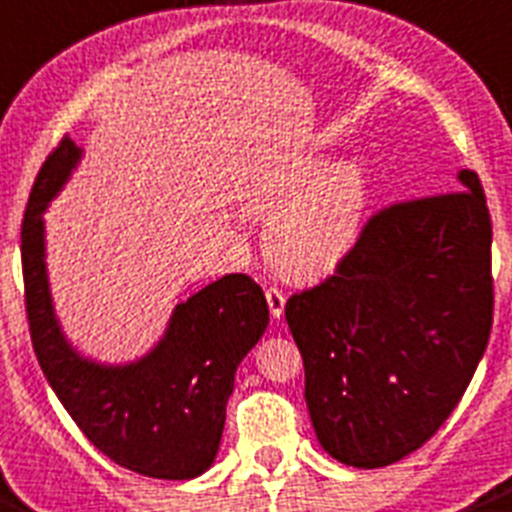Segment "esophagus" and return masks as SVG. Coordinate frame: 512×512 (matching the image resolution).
<instances>
[{"label":"esophagus","instance_id":"1","mask_svg":"<svg viewBox=\"0 0 512 512\" xmlns=\"http://www.w3.org/2000/svg\"><path fill=\"white\" fill-rule=\"evenodd\" d=\"M265 297H267V307H270L272 320H280L282 312H285V295H282L277 287H270V290L265 292Z\"/></svg>","mask_w":512,"mask_h":512}]
</instances>
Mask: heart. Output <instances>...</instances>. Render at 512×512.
Here are the masks:
<instances>
[{"label":"heart","mask_w":512,"mask_h":512,"mask_svg":"<svg viewBox=\"0 0 512 512\" xmlns=\"http://www.w3.org/2000/svg\"><path fill=\"white\" fill-rule=\"evenodd\" d=\"M242 210L269 217L265 252L295 282L330 277L360 240L367 172L355 157H325L312 147H267L237 180Z\"/></svg>","instance_id":"obj_1"}]
</instances>
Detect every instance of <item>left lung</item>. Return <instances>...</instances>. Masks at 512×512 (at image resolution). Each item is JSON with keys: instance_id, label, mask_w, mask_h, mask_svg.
<instances>
[{"instance_id": "1", "label": "left lung", "mask_w": 512, "mask_h": 512, "mask_svg": "<svg viewBox=\"0 0 512 512\" xmlns=\"http://www.w3.org/2000/svg\"><path fill=\"white\" fill-rule=\"evenodd\" d=\"M455 180L458 192L372 217L335 275L285 305L312 428L352 468H385L428 443L488 347L493 227L478 175Z\"/></svg>"}]
</instances>
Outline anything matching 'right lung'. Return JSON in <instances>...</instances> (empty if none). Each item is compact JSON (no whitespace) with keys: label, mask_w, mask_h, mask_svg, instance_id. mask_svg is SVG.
<instances>
[{"label":"right lung","mask_w":512,"mask_h":512,"mask_svg":"<svg viewBox=\"0 0 512 512\" xmlns=\"http://www.w3.org/2000/svg\"><path fill=\"white\" fill-rule=\"evenodd\" d=\"M84 150L69 137L39 170L22 222V270L32 345L54 395L89 443L147 478L190 480L220 450L235 372L270 322L260 285L225 275L172 307L160 340L130 362H102L72 345L54 310L44 212Z\"/></svg>","instance_id":"right-lung-1"}]
</instances>
